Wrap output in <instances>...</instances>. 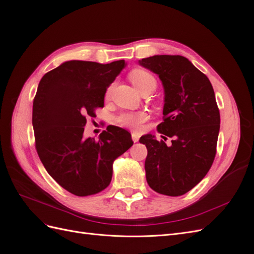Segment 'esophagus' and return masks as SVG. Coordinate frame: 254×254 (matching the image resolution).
Listing matches in <instances>:
<instances>
[{
    "mask_svg": "<svg viewBox=\"0 0 254 254\" xmlns=\"http://www.w3.org/2000/svg\"><path fill=\"white\" fill-rule=\"evenodd\" d=\"M131 137H132V141L135 143V142H139V139H140V134L136 133V132H132L131 133Z\"/></svg>",
    "mask_w": 254,
    "mask_h": 254,
    "instance_id": "obj_1",
    "label": "esophagus"
}]
</instances>
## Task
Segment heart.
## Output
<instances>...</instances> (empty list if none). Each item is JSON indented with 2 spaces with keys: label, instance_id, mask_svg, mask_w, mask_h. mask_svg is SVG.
I'll return each instance as SVG.
<instances>
[{
  "label": "heart",
  "instance_id": "b5f03b06",
  "mask_svg": "<svg viewBox=\"0 0 254 254\" xmlns=\"http://www.w3.org/2000/svg\"><path fill=\"white\" fill-rule=\"evenodd\" d=\"M130 81L132 82L133 87L136 89V91L141 93L142 91L145 90H151L153 91L157 87V80L153 76L144 70H133L129 75ZM112 91V86H110L107 90L106 95L109 96L111 94ZM147 119V115H146L144 112H130V113H125L121 115L119 118V123L124 127L130 128V129H134L137 130L140 129L141 125Z\"/></svg>",
  "mask_w": 254,
  "mask_h": 254
}]
</instances>
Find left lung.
Instances as JSON below:
<instances>
[{
	"label": "left lung",
	"instance_id": "1",
	"mask_svg": "<svg viewBox=\"0 0 254 254\" xmlns=\"http://www.w3.org/2000/svg\"><path fill=\"white\" fill-rule=\"evenodd\" d=\"M139 64L159 76L164 89V121L158 131L172 144L142 135L147 148L146 180L157 193L181 196L200 182L216 155L220 115L212 84L190 61L179 55H155Z\"/></svg>",
	"mask_w": 254,
	"mask_h": 254
}]
</instances>
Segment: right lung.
<instances>
[{"instance_id":"obj_1","label":"right lung","mask_w":254,"mask_h":254,"mask_svg":"<svg viewBox=\"0 0 254 254\" xmlns=\"http://www.w3.org/2000/svg\"><path fill=\"white\" fill-rule=\"evenodd\" d=\"M125 60L102 64L70 60L45 74L33 104L36 149L45 170L76 196L109 186L114 160L131 147L127 130L108 126L99 139L83 137L87 118L104 107L106 91L126 66Z\"/></svg>"}]
</instances>
